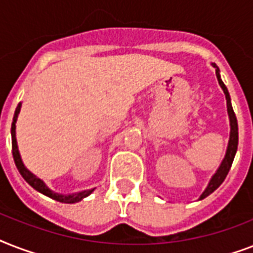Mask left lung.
<instances>
[{
  "label": "left lung",
  "mask_w": 253,
  "mask_h": 253,
  "mask_svg": "<svg viewBox=\"0 0 253 253\" xmlns=\"http://www.w3.org/2000/svg\"><path fill=\"white\" fill-rule=\"evenodd\" d=\"M214 68H215V75L216 79H218V83H219L222 90H223L224 95H226V101H227V113H228V119H230V139H228L227 150H226V155H224L223 160L220 163V166L218 167V169L215 170V173L212 174L210 181H209L208 186L204 190V193L201 194L198 200H204L208 196H210L215 189H218L220 186V184L223 182L226 176H227L228 170L231 168L232 162H234V158H235L236 150H238V140H239V135H238V121H236V115L234 113V109H232L231 105V98H230V94H228V90L226 85L223 84V81L220 79V71L219 68L216 67L215 64H211Z\"/></svg>",
  "instance_id": "left-lung-1"
}]
</instances>
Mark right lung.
Instances as JSON below:
<instances>
[{
	"instance_id": "obj_1",
	"label": "right lung",
	"mask_w": 253,
	"mask_h": 253,
	"mask_svg": "<svg viewBox=\"0 0 253 253\" xmlns=\"http://www.w3.org/2000/svg\"><path fill=\"white\" fill-rule=\"evenodd\" d=\"M21 106H22V103L19 102L18 103L17 109H15L13 123H11V147H13L14 163H15L18 170H19V173H21V176L25 178L26 182H27L30 186H33L35 190L42 193V194H44V196L49 197V198H52V200L55 201H59V202H63V204H76V202H80L81 200H84L85 197H87L89 194H91L95 188L86 189V190H81V192H77V193H69V194L55 193L53 190H51L47 185H45L44 181L41 180L39 177H37L33 172H30L29 169L26 168V166L23 164V162H22L19 150H18L17 136H15V123H17L18 114H19V111H21Z\"/></svg>"
}]
</instances>
